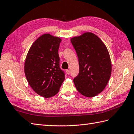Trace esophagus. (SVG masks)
<instances>
[{"mask_svg":"<svg viewBox=\"0 0 134 134\" xmlns=\"http://www.w3.org/2000/svg\"><path fill=\"white\" fill-rule=\"evenodd\" d=\"M66 73H67V74H70V70H66Z\"/></svg>","mask_w":134,"mask_h":134,"instance_id":"obj_1","label":"esophagus"}]
</instances>
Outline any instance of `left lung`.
<instances>
[{"instance_id":"1","label":"left lung","mask_w":134,"mask_h":134,"mask_svg":"<svg viewBox=\"0 0 134 134\" xmlns=\"http://www.w3.org/2000/svg\"><path fill=\"white\" fill-rule=\"evenodd\" d=\"M71 41L77 54L79 72L74 79L81 94L93 97L106 87L112 72V64L107 47L97 36L85 32Z\"/></svg>"}]
</instances>
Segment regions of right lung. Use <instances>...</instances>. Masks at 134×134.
<instances>
[{"instance_id":"right-lung-1","label":"right lung","mask_w":134,"mask_h":134,"mask_svg":"<svg viewBox=\"0 0 134 134\" xmlns=\"http://www.w3.org/2000/svg\"><path fill=\"white\" fill-rule=\"evenodd\" d=\"M61 41L49 33L42 35L33 42L25 59L24 71L28 83L44 98L56 95L64 81V73L59 67Z\"/></svg>"}]
</instances>
